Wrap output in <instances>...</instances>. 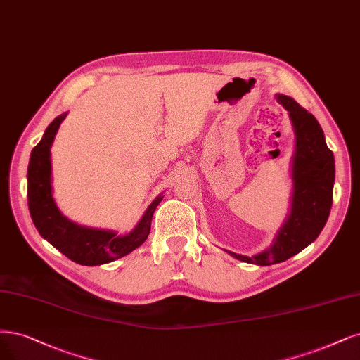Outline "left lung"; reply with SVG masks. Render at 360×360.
Returning <instances> with one entry per match:
<instances>
[{"label": "left lung", "instance_id": "obj_1", "mask_svg": "<svg viewBox=\"0 0 360 360\" xmlns=\"http://www.w3.org/2000/svg\"><path fill=\"white\" fill-rule=\"evenodd\" d=\"M277 101L289 111L296 150L292 162V210L269 249L255 256L228 252L247 264L266 266L284 262L311 244L326 225L332 207L335 162L317 119L293 98L277 94Z\"/></svg>", "mask_w": 360, "mask_h": 360}]
</instances>
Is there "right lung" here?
Returning a JSON list of instances; mask_svg holds the SVG:
<instances>
[{
	"instance_id": "add662e5",
	"label": "right lung",
	"mask_w": 360,
	"mask_h": 360,
	"mask_svg": "<svg viewBox=\"0 0 360 360\" xmlns=\"http://www.w3.org/2000/svg\"><path fill=\"white\" fill-rule=\"evenodd\" d=\"M65 117L67 113L58 116L47 127L41 141L31 152L28 165V207L31 219L41 237L72 262L86 266L113 262L127 256L147 240L153 213L164 196L159 195L148 205L139 225L127 235H117L115 231L86 228L68 220L59 212L53 200L51 162V147Z\"/></svg>"
}]
</instances>
